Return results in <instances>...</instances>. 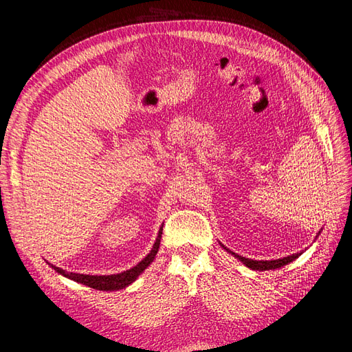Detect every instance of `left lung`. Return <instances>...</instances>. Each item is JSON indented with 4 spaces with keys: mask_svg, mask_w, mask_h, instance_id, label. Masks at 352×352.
Listing matches in <instances>:
<instances>
[{
    "mask_svg": "<svg viewBox=\"0 0 352 352\" xmlns=\"http://www.w3.org/2000/svg\"><path fill=\"white\" fill-rule=\"evenodd\" d=\"M320 233V232H318ZM223 247V245H221ZM226 250V247H223ZM229 251V250H228ZM232 255H235V257L239 260V261H242L245 265H247V267H250L251 270H260V272H264V270H274V269H280V267H283V265H286V264H289V263H292L294 260H296L298 257H300V255L302 254V252H296V254H292V255H287V257H283V258H278V260H261V261H258V260H251V258H245V257H242V255H238V254H235V252H232V251H229Z\"/></svg>",
    "mask_w": 352,
    "mask_h": 352,
    "instance_id": "8db88e82",
    "label": "left lung"
}]
</instances>
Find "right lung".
<instances>
[{
	"mask_svg": "<svg viewBox=\"0 0 352 352\" xmlns=\"http://www.w3.org/2000/svg\"><path fill=\"white\" fill-rule=\"evenodd\" d=\"M162 235H163V226L160 228L158 230V236L153 245V248L150 251V254L146 255V257L138 263L135 267L126 270V272H122V273H117V274H109V276H92V274H80V273H69L66 270H63L60 267H56V265H51L52 269H54L57 273H60L61 276H65V278H69L74 282L78 283H82V285H87L89 287H94V289H98V291H119V289H123V287L129 286L131 283H133L138 276H140L148 265H150L154 258H155V254L158 252V248H160V239H162Z\"/></svg>",
	"mask_w": 352,
	"mask_h": 352,
	"instance_id": "add662e5",
	"label": "right lung"
}]
</instances>
